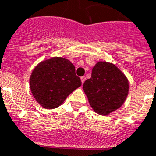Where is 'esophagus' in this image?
<instances>
[{
  "mask_svg": "<svg viewBox=\"0 0 156 156\" xmlns=\"http://www.w3.org/2000/svg\"><path fill=\"white\" fill-rule=\"evenodd\" d=\"M85 80H86V77H84V76H83V77H82V78H81V81H82V83H83H83L85 82Z\"/></svg>",
  "mask_w": 156,
  "mask_h": 156,
  "instance_id": "obj_1",
  "label": "esophagus"
}]
</instances>
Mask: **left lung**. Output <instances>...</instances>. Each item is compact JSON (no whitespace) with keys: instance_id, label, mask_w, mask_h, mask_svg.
Instances as JSON below:
<instances>
[{"instance_id":"1","label":"left lung","mask_w":156,"mask_h":156,"mask_svg":"<svg viewBox=\"0 0 156 156\" xmlns=\"http://www.w3.org/2000/svg\"><path fill=\"white\" fill-rule=\"evenodd\" d=\"M92 110L101 115H109L120 108L129 91L125 74L112 63L97 62L92 69L91 77L83 86Z\"/></svg>"}]
</instances>
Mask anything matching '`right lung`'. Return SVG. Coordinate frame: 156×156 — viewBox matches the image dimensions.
Wrapping results in <instances>:
<instances>
[{"mask_svg":"<svg viewBox=\"0 0 156 156\" xmlns=\"http://www.w3.org/2000/svg\"><path fill=\"white\" fill-rule=\"evenodd\" d=\"M29 85L37 102L45 109L51 110L62 105L69 95L82 85V82L69 59L51 57L33 69Z\"/></svg>","mask_w":156,"mask_h":156,"instance_id":"obj_1","label":"right lung"}]
</instances>
